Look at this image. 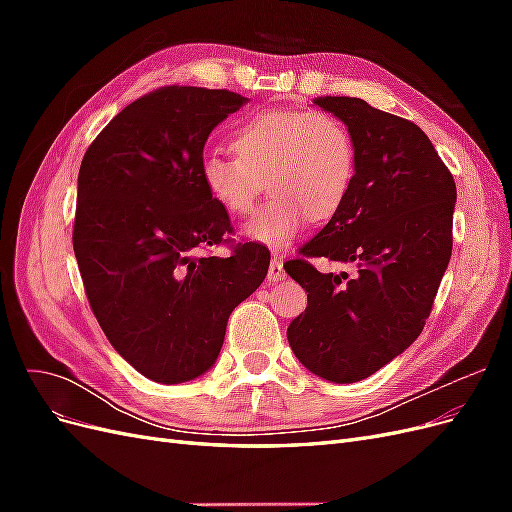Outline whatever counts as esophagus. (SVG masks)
Here are the masks:
<instances>
[{"mask_svg": "<svg viewBox=\"0 0 512 512\" xmlns=\"http://www.w3.org/2000/svg\"><path fill=\"white\" fill-rule=\"evenodd\" d=\"M269 282H282L284 277H286V271H284V265H282V260L277 258V256H273V260H271V265H269Z\"/></svg>", "mask_w": 512, "mask_h": 512, "instance_id": "1", "label": "esophagus"}]
</instances>
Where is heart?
<instances>
[{"mask_svg": "<svg viewBox=\"0 0 512 512\" xmlns=\"http://www.w3.org/2000/svg\"><path fill=\"white\" fill-rule=\"evenodd\" d=\"M235 156L211 153L200 164L209 196L230 215L252 213L243 232L262 245L286 247L312 215L324 220L348 196L356 151L346 123L327 111L258 113L232 132Z\"/></svg>", "mask_w": 512, "mask_h": 512, "instance_id": "1", "label": "heart"}]
</instances>
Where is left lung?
<instances>
[{"label": "left lung", "instance_id": "left-lung-1", "mask_svg": "<svg viewBox=\"0 0 512 512\" xmlns=\"http://www.w3.org/2000/svg\"><path fill=\"white\" fill-rule=\"evenodd\" d=\"M342 119L356 166L329 224L284 269L307 292L288 342L312 374L369 378L421 335L453 252L457 188L416 123L348 96L316 98ZM309 257L356 261L360 275L320 274Z\"/></svg>", "mask_w": 512, "mask_h": 512}]
</instances>
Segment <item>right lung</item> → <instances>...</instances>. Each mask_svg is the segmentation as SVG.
Instances as JSON below:
<instances>
[{"instance_id": "1", "label": "right lung", "mask_w": 512, "mask_h": 512, "mask_svg": "<svg viewBox=\"0 0 512 512\" xmlns=\"http://www.w3.org/2000/svg\"><path fill=\"white\" fill-rule=\"evenodd\" d=\"M245 100L190 85L149 91L81 162L72 245L87 301L108 342L153 382L203 376L232 309L269 271L265 245L232 243L228 213L200 175L211 130ZM213 244L231 252L213 257Z\"/></svg>"}]
</instances>
